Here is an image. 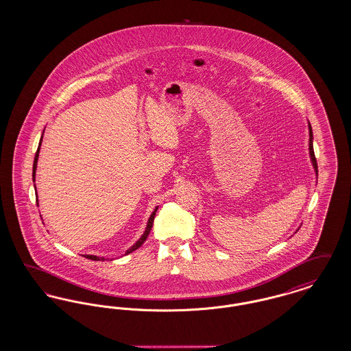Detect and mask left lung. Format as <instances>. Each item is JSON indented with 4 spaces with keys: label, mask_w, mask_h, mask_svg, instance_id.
Segmentation results:
<instances>
[{
    "label": "left lung",
    "mask_w": 351,
    "mask_h": 351,
    "mask_svg": "<svg viewBox=\"0 0 351 351\" xmlns=\"http://www.w3.org/2000/svg\"><path fill=\"white\" fill-rule=\"evenodd\" d=\"M308 129H309V156H311V163H312L313 169H315L316 178H318L317 162H316V156H315V151H313V132H312V126H311L309 121H308ZM299 229H300V228H299ZM299 229H298V230H299ZM298 230H296V232H298ZM296 232H295V233H296Z\"/></svg>",
    "instance_id": "left-lung-1"
}]
</instances>
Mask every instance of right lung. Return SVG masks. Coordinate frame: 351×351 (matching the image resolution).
<instances>
[{"instance_id": "add662e5", "label": "right lung", "mask_w": 351, "mask_h": 351, "mask_svg": "<svg viewBox=\"0 0 351 351\" xmlns=\"http://www.w3.org/2000/svg\"><path fill=\"white\" fill-rule=\"evenodd\" d=\"M45 133V132H43ZM42 139H43V135H42V138H40V142H39V146H38V150H36V154H35V159H34V165H33V182L35 183V173H36V163H38V158H39V151H40V145H42ZM34 186H35V184H34ZM158 208L159 206H156L154 210H152V213H151L150 217H149V221H147V225H146V229H145V232L143 234L141 235V238L134 243L132 247H129L126 252H125V255H128V254H130V252H133V251L136 250V249H139L142 245H143V242L147 239V237H149V234L151 232V228H152V223H154V218H155V215H156V212H158ZM85 258H88V259H92V261H105L106 258H104V256H97V255H84Z\"/></svg>"}]
</instances>
